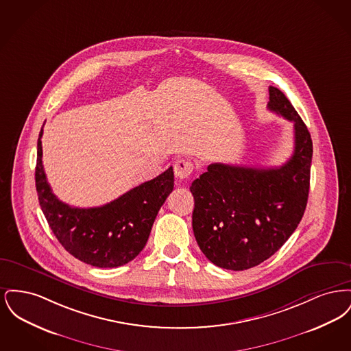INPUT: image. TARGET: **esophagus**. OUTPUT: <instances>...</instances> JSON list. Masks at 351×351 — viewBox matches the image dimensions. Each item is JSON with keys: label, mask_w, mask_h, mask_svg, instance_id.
<instances>
[{"label": "esophagus", "mask_w": 351, "mask_h": 351, "mask_svg": "<svg viewBox=\"0 0 351 351\" xmlns=\"http://www.w3.org/2000/svg\"><path fill=\"white\" fill-rule=\"evenodd\" d=\"M192 171H193V162L189 160V159L180 158L173 165L175 176L179 178V179H186L192 173Z\"/></svg>", "instance_id": "1"}]
</instances>
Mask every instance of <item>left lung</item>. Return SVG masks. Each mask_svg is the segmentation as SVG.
<instances>
[{"label": "left lung", "mask_w": 351, "mask_h": 351, "mask_svg": "<svg viewBox=\"0 0 351 351\" xmlns=\"http://www.w3.org/2000/svg\"><path fill=\"white\" fill-rule=\"evenodd\" d=\"M268 92V109L293 122L292 156L274 168L212 163L189 188L197 245L218 267L243 271L261 265L283 246L305 212L312 138L283 92L275 86Z\"/></svg>", "instance_id": "8db88e82"}]
</instances>
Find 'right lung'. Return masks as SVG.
<instances>
[{"mask_svg": "<svg viewBox=\"0 0 351 351\" xmlns=\"http://www.w3.org/2000/svg\"><path fill=\"white\" fill-rule=\"evenodd\" d=\"M42 135L43 128L38 138L35 185L52 233L71 255L93 267H119L132 262L146 246L156 215L173 189L172 167L102 206L75 208L59 200L47 183Z\"/></svg>", "mask_w": 351, "mask_h": 351, "instance_id": "obj_1", "label": "right lung"}]
</instances>
